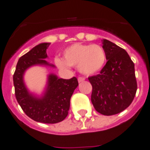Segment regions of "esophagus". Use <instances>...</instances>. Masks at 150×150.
<instances>
[{
	"label": "esophagus",
	"instance_id": "obj_1",
	"mask_svg": "<svg viewBox=\"0 0 150 150\" xmlns=\"http://www.w3.org/2000/svg\"><path fill=\"white\" fill-rule=\"evenodd\" d=\"M84 79H85V78H84V77H81V76H80V77H79V78H78V81H79V83L83 82V80H84Z\"/></svg>",
	"mask_w": 150,
	"mask_h": 150
}]
</instances>
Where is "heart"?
<instances>
[{
  "instance_id": "heart-1",
  "label": "heart",
  "mask_w": 150,
  "mask_h": 150,
  "mask_svg": "<svg viewBox=\"0 0 150 150\" xmlns=\"http://www.w3.org/2000/svg\"><path fill=\"white\" fill-rule=\"evenodd\" d=\"M63 58L56 57L55 63L62 69L78 67L84 75H93L101 70L105 62V53L98 45L73 44L63 52Z\"/></svg>"
}]
</instances>
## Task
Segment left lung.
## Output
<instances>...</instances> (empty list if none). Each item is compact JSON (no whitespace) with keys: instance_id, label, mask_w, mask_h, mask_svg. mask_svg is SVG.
I'll list each match as a JSON object with an SVG mask.
<instances>
[{"instance_id":"obj_1","label":"left lung","mask_w":150,"mask_h":150,"mask_svg":"<svg viewBox=\"0 0 150 150\" xmlns=\"http://www.w3.org/2000/svg\"><path fill=\"white\" fill-rule=\"evenodd\" d=\"M106 63L98 75L88 77L93 86L91 100L103 115L119 114L132 102L137 90L135 65L126 50L103 40Z\"/></svg>"}]
</instances>
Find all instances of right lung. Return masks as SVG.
<instances>
[{
	"mask_svg": "<svg viewBox=\"0 0 150 150\" xmlns=\"http://www.w3.org/2000/svg\"><path fill=\"white\" fill-rule=\"evenodd\" d=\"M50 45L40 44L22 56L17 63L13 80L17 101L29 118L43 123H57L67 116L71 97L79 84L76 77L64 79L50 75L45 94L41 98L28 93L23 80L24 71L28 67L37 64L50 65L45 60Z\"/></svg>",
	"mask_w": 150,
	"mask_h": 150,
	"instance_id": "add662e5",
	"label": "right lung"
}]
</instances>
